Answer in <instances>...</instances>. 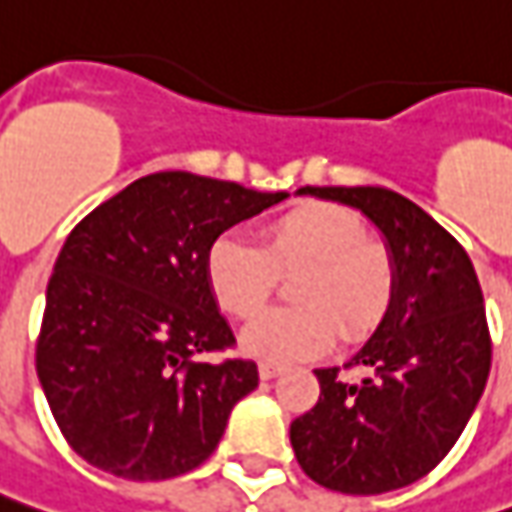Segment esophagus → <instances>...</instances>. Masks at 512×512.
<instances>
[{"instance_id": "obj_1", "label": "esophagus", "mask_w": 512, "mask_h": 512, "mask_svg": "<svg viewBox=\"0 0 512 512\" xmlns=\"http://www.w3.org/2000/svg\"><path fill=\"white\" fill-rule=\"evenodd\" d=\"M260 379H274L283 374V365H272V362H260Z\"/></svg>"}]
</instances>
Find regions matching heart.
Segmentation results:
<instances>
[{
    "label": "heart",
    "mask_w": 512,
    "mask_h": 512,
    "mask_svg": "<svg viewBox=\"0 0 512 512\" xmlns=\"http://www.w3.org/2000/svg\"><path fill=\"white\" fill-rule=\"evenodd\" d=\"M300 274L291 300L263 311L240 334L246 354L272 365L314 360L337 343L362 340L385 320L397 269L385 246L368 240L357 212L337 203H306L263 226L260 246L226 232L206 252V283L218 306L252 317L266 306L277 274Z\"/></svg>",
    "instance_id": "b5f03b06"
}]
</instances>
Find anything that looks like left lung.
<instances>
[{"label":"left lung","instance_id":"8db88e82","mask_svg":"<svg viewBox=\"0 0 512 512\" xmlns=\"http://www.w3.org/2000/svg\"><path fill=\"white\" fill-rule=\"evenodd\" d=\"M300 195L360 209L397 269L394 300L348 365L317 368L320 399L291 422V448L317 485L374 496L439 465L485 394L490 331L476 269L459 240L385 186H303Z\"/></svg>","mask_w":512,"mask_h":512}]
</instances>
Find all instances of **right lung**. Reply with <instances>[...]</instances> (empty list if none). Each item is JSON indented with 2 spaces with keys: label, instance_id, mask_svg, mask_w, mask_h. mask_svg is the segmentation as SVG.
I'll return each mask as SVG.
<instances>
[{
  "label": "right lung",
  "instance_id": "add662e5",
  "mask_svg": "<svg viewBox=\"0 0 512 512\" xmlns=\"http://www.w3.org/2000/svg\"><path fill=\"white\" fill-rule=\"evenodd\" d=\"M289 198L192 172L138 178L67 235L47 283L36 374L67 445L133 482L189 473L257 388L206 283V252Z\"/></svg>",
  "mask_w": 512,
  "mask_h": 512
}]
</instances>
